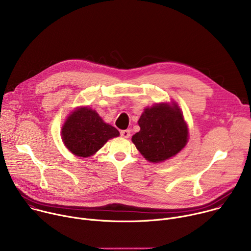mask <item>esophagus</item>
I'll return each mask as SVG.
<instances>
[{
    "label": "esophagus",
    "instance_id": "1",
    "mask_svg": "<svg viewBox=\"0 0 251 251\" xmlns=\"http://www.w3.org/2000/svg\"><path fill=\"white\" fill-rule=\"evenodd\" d=\"M120 135L123 137V138H129L130 137V130H122L121 132H120Z\"/></svg>",
    "mask_w": 251,
    "mask_h": 251
}]
</instances>
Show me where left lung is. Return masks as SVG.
<instances>
[{
  "label": "left lung",
  "mask_w": 251,
  "mask_h": 251,
  "mask_svg": "<svg viewBox=\"0 0 251 251\" xmlns=\"http://www.w3.org/2000/svg\"><path fill=\"white\" fill-rule=\"evenodd\" d=\"M138 124L140 131L132 142L151 163H161L176 156L186 145L188 126L176 103H159L147 107Z\"/></svg>",
  "instance_id": "8db88e82"
}]
</instances>
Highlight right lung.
<instances>
[{
  "label": "right lung",
  "mask_w": 251,
  "mask_h": 251,
  "mask_svg": "<svg viewBox=\"0 0 251 251\" xmlns=\"http://www.w3.org/2000/svg\"><path fill=\"white\" fill-rule=\"evenodd\" d=\"M119 136V131L105 123L95 110L79 107L71 113L61 129L62 141L75 156L94 155L109 139Z\"/></svg>",
  "instance_id": "add662e5"
}]
</instances>
